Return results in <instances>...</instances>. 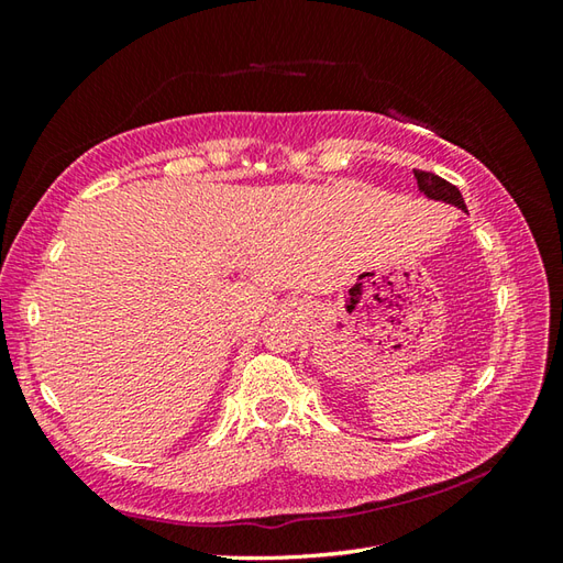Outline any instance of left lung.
Returning <instances> with one entry per match:
<instances>
[{"mask_svg": "<svg viewBox=\"0 0 563 563\" xmlns=\"http://www.w3.org/2000/svg\"><path fill=\"white\" fill-rule=\"evenodd\" d=\"M413 176L418 181V188H421L428 198L445 200V202H452V206L466 210L464 198L457 190V186H452L450 181H445V178H440V176L430 174V172H421V169H413Z\"/></svg>", "mask_w": 563, "mask_h": 563, "instance_id": "obj_1", "label": "left lung"}]
</instances>
